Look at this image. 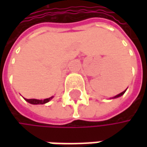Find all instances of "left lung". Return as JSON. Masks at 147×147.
<instances>
[{
  "label": "left lung",
  "mask_w": 147,
  "mask_h": 147,
  "mask_svg": "<svg viewBox=\"0 0 147 147\" xmlns=\"http://www.w3.org/2000/svg\"><path fill=\"white\" fill-rule=\"evenodd\" d=\"M125 91H126V90H125ZM125 91H123V92H122V93H120L119 94H117V95H116V96H115V97H113L112 99H115V98H118V97H120V96H122V95H123V94L125 93Z\"/></svg>",
  "instance_id": "1"
}]
</instances>
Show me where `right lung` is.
Wrapping results in <instances>:
<instances>
[{
  "label": "right lung",
  "instance_id": "obj_1",
  "mask_svg": "<svg viewBox=\"0 0 147 147\" xmlns=\"http://www.w3.org/2000/svg\"><path fill=\"white\" fill-rule=\"evenodd\" d=\"M53 99V96L50 97V98H47V99H45V100H36V99H24L27 102H29L30 104H32V105H43L46 104L48 101H50L51 100Z\"/></svg>",
  "mask_w": 147,
  "mask_h": 147
}]
</instances>
